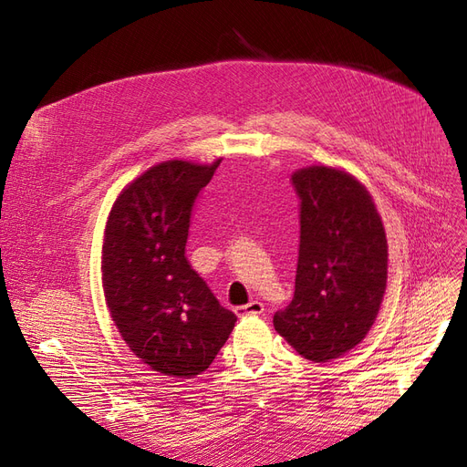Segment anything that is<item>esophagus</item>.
<instances>
[{
	"label": "esophagus",
	"instance_id": "34e87169",
	"mask_svg": "<svg viewBox=\"0 0 467 467\" xmlns=\"http://www.w3.org/2000/svg\"><path fill=\"white\" fill-rule=\"evenodd\" d=\"M264 310H265V308H264V303H260V300H252V303L236 308V312H238L240 316H258V314H262Z\"/></svg>",
	"mask_w": 467,
	"mask_h": 467
}]
</instances>
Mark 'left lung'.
Here are the masks:
<instances>
[{"label":"left lung","instance_id":"8db88e82","mask_svg":"<svg viewBox=\"0 0 467 467\" xmlns=\"http://www.w3.org/2000/svg\"><path fill=\"white\" fill-rule=\"evenodd\" d=\"M300 244L295 295L277 310V334L298 355L327 363L365 339L380 310L388 243L372 195L334 167L296 171Z\"/></svg>","mask_w":467,"mask_h":467}]
</instances>
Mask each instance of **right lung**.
I'll return each instance as SVG.
<instances>
[{"label": "right lung", "mask_w": 467, "mask_h": 467, "mask_svg": "<svg viewBox=\"0 0 467 467\" xmlns=\"http://www.w3.org/2000/svg\"><path fill=\"white\" fill-rule=\"evenodd\" d=\"M219 162L155 164L118 195L104 231L112 320L147 367L172 379L207 370L236 322L186 258L193 203Z\"/></svg>", "instance_id": "1"}]
</instances>
